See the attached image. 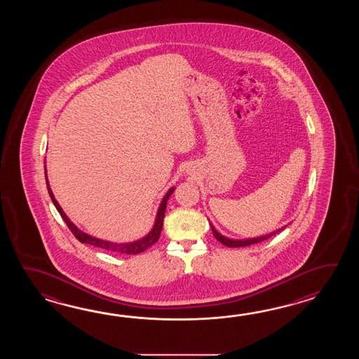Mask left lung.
<instances>
[{
  "label": "left lung",
  "instance_id": "obj_1",
  "mask_svg": "<svg viewBox=\"0 0 359 359\" xmlns=\"http://www.w3.org/2000/svg\"><path fill=\"white\" fill-rule=\"evenodd\" d=\"M210 229H212L214 237H215L219 243H222L223 245H226V246H229V248H243V246L258 244V243H262V241H264V240H268L269 237L273 236V235H276L277 232H280V231H276V232H272V233L266 235V236L255 237V238H248V240H231V238L222 236L221 233H218L212 224H210Z\"/></svg>",
  "mask_w": 359,
  "mask_h": 359
}]
</instances>
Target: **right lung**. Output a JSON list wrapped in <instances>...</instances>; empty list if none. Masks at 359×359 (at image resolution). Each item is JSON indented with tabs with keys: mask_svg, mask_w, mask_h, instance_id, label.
Here are the masks:
<instances>
[{
	"mask_svg": "<svg viewBox=\"0 0 359 359\" xmlns=\"http://www.w3.org/2000/svg\"><path fill=\"white\" fill-rule=\"evenodd\" d=\"M47 190L50 194V198L53 200L54 205L56 206L57 212L60 213L61 218L64 219V222L67 223L68 229H70V232L74 235L78 241H81L82 244L93 245V246H97L100 249H104L107 252H116V254H128V255H135V254H140V252H145L146 249H149L150 246H153L161 237V229H163V221H164V215H165V209H167V201H168L169 196L173 194L175 189H170L167 192V195L163 198L161 206H159V210H158V215H156V221L154 224V229H151V232L147 235V236L135 241V243H130V244H115V243H109V241H102L100 238H95V237L90 236L87 233H84L82 231L76 229V226L69 221L68 217L65 215V213L62 212L60 205L57 204V201L55 200L54 194L48 186L47 182Z\"/></svg>",
	"mask_w": 359,
	"mask_h": 359,
	"instance_id": "1",
	"label": "right lung"
}]
</instances>
